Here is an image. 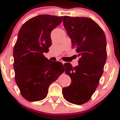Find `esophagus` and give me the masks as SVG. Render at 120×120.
<instances>
[{"mask_svg": "<svg viewBox=\"0 0 120 120\" xmlns=\"http://www.w3.org/2000/svg\"><path fill=\"white\" fill-rule=\"evenodd\" d=\"M59 61H60V62H61V63H62L63 64H64L65 63V61H64L63 60H61V59H59Z\"/></svg>", "mask_w": 120, "mask_h": 120, "instance_id": "34e87169", "label": "esophagus"}]
</instances>
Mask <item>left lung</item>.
<instances>
[{"label": "left lung", "instance_id": "obj_1", "mask_svg": "<svg viewBox=\"0 0 120 120\" xmlns=\"http://www.w3.org/2000/svg\"><path fill=\"white\" fill-rule=\"evenodd\" d=\"M63 21L80 59L75 67L69 63L64 65L71 83L63 88L62 93L68 102L82 105L90 100L103 72L107 59L106 36L100 26L89 18L64 16Z\"/></svg>", "mask_w": 120, "mask_h": 120}]
</instances>
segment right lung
Here are the masks:
<instances>
[{"label": "right lung", "instance_id": "obj_1", "mask_svg": "<svg viewBox=\"0 0 120 120\" xmlns=\"http://www.w3.org/2000/svg\"><path fill=\"white\" fill-rule=\"evenodd\" d=\"M62 20L63 17L39 15L28 20L19 31L13 67L17 85L28 101L45 99L50 85L64 71L61 63L53 62L43 55L52 45L51 32Z\"/></svg>", "mask_w": 120, "mask_h": 120}]
</instances>
